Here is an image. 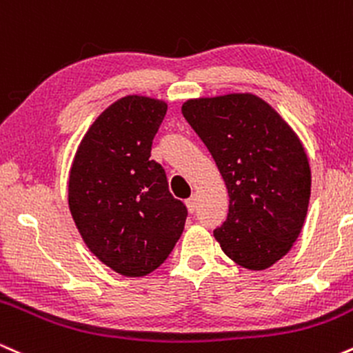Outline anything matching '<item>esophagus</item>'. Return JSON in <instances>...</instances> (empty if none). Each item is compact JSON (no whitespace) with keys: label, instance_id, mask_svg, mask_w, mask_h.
I'll return each instance as SVG.
<instances>
[{"label":"esophagus","instance_id":"obj_1","mask_svg":"<svg viewBox=\"0 0 353 353\" xmlns=\"http://www.w3.org/2000/svg\"><path fill=\"white\" fill-rule=\"evenodd\" d=\"M185 205H188L189 212H194V210H196V208H197V199H196V196H190L189 199L185 201Z\"/></svg>","mask_w":353,"mask_h":353}]
</instances>
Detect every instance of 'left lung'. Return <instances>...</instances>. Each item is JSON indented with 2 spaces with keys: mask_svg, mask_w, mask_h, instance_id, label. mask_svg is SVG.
<instances>
[{
  "mask_svg": "<svg viewBox=\"0 0 353 353\" xmlns=\"http://www.w3.org/2000/svg\"><path fill=\"white\" fill-rule=\"evenodd\" d=\"M182 114L228 185V219L214 230L221 249L250 270L281 261L301 234L310 199L301 139L254 94L189 99Z\"/></svg>",
  "mask_w": 353,
  "mask_h": 353,
  "instance_id": "8db88e82",
  "label": "left lung"
}]
</instances>
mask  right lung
I'll return each mask as SVG.
<instances>
[{
  "label": "right lung",
  "mask_w": 353,
  "mask_h": 353,
  "mask_svg": "<svg viewBox=\"0 0 353 353\" xmlns=\"http://www.w3.org/2000/svg\"><path fill=\"white\" fill-rule=\"evenodd\" d=\"M168 104L145 96L116 101L81 141L70 172L71 216L103 264L125 277L157 269L179 241L188 209L169 192L152 139Z\"/></svg>",
  "instance_id": "add662e5"
}]
</instances>
